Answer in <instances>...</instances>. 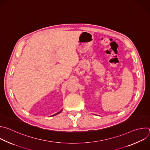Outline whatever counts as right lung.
<instances>
[{"mask_svg":"<svg viewBox=\"0 0 150 150\" xmlns=\"http://www.w3.org/2000/svg\"><path fill=\"white\" fill-rule=\"evenodd\" d=\"M62 110H61L60 111L58 112V113H55V114H54V115H52V116H55V115H57V114H58V113H61V112H62Z\"/></svg>","mask_w":150,"mask_h":150,"instance_id":"1","label":"right lung"}]
</instances>
